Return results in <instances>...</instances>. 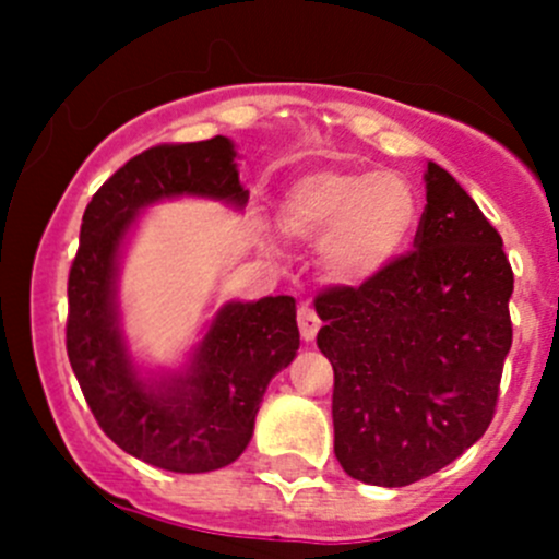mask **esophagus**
<instances>
[{
	"instance_id": "1",
	"label": "esophagus",
	"mask_w": 559,
	"mask_h": 559,
	"mask_svg": "<svg viewBox=\"0 0 559 559\" xmlns=\"http://www.w3.org/2000/svg\"><path fill=\"white\" fill-rule=\"evenodd\" d=\"M297 326H300L302 341H313L316 332H319V326H321V321L311 306L297 308Z\"/></svg>"
}]
</instances>
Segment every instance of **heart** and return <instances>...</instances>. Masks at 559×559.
Here are the masks:
<instances>
[{
  "instance_id": "obj_1",
  "label": "heart",
  "mask_w": 559,
  "mask_h": 559,
  "mask_svg": "<svg viewBox=\"0 0 559 559\" xmlns=\"http://www.w3.org/2000/svg\"><path fill=\"white\" fill-rule=\"evenodd\" d=\"M419 213V191L403 173L319 170L289 186L281 227L292 238L321 240L324 273L337 284L359 286L403 257Z\"/></svg>"
}]
</instances>
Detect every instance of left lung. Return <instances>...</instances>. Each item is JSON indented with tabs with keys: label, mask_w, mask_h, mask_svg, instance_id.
<instances>
[{
	"label": "left lung",
	"mask_w": 559,
	"mask_h": 559,
	"mask_svg": "<svg viewBox=\"0 0 559 559\" xmlns=\"http://www.w3.org/2000/svg\"><path fill=\"white\" fill-rule=\"evenodd\" d=\"M425 189L414 251L313 300L335 373V456L376 487L432 476L487 432L511 348L503 238L443 167L427 165Z\"/></svg>",
	"instance_id": "8db88e82"
}]
</instances>
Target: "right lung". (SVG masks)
<instances>
[{
  "label": "right lung",
  "instance_id": "1",
  "mask_svg": "<svg viewBox=\"0 0 559 559\" xmlns=\"http://www.w3.org/2000/svg\"><path fill=\"white\" fill-rule=\"evenodd\" d=\"M197 194L246 205L235 148L216 134L132 156L86 205L67 278V357L103 432L123 452L173 473H207L243 454L270 379L300 348L295 300L229 302L213 319L183 376L143 381L123 348L112 275L140 207Z\"/></svg>",
  "mask_w": 559,
  "mask_h": 559
}]
</instances>
